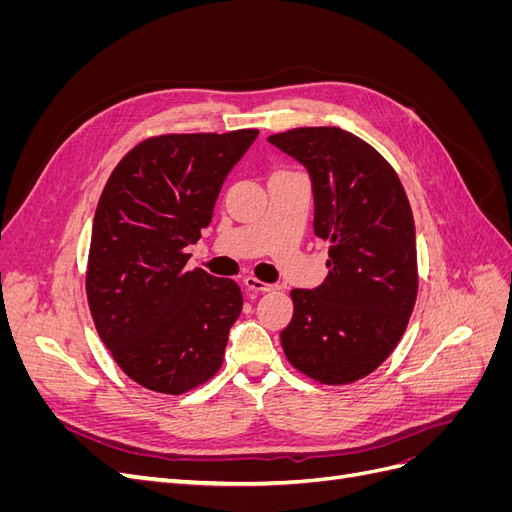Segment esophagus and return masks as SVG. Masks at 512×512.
<instances>
[{"label": "esophagus", "instance_id": "34e87169", "mask_svg": "<svg viewBox=\"0 0 512 512\" xmlns=\"http://www.w3.org/2000/svg\"><path fill=\"white\" fill-rule=\"evenodd\" d=\"M243 284H245V288L256 290V292H271V290H275L273 284L262 282V280H258V277H254V275H247L245 280H243Z\"/></svg>", "mask_w": 512, "mask_h": 512}]
</instances>
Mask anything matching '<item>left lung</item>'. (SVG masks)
I'll return each instance as SVG.
<instances>
[{
  "instance_id": "8db88e82",
  "label": "left lung",
  "mask_w": 512,
  "mask_h": 512,
  "mask_svg": "<svg viewBox=\"0 0 512 512\" xmlns=\"http://www.w3.org/2000/svg\"><path fill=\"white\" fill-rule=\"evenodd\" d=\"M269 143L312 177L314 235L329 241V275L290 292L282 348L320 384H352L376 371L404 335L418 292L416 232L395 168L342 128H294Z\"/></svg>"
}]
</instances>
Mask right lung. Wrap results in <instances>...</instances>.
<instances>
[{"mask_svg": "<svg viewBox=\"0 0 512 512\" xmlns=\"http://www.w3.org/2000/svg\"><path fill=\"white\" fill-rule=\"evenodd\" d=\"M258 130L160 134L119 160L98 200L85 290L123 374L183 395L218 374L241 314L237 282L185 269L230 168Z\"/></svg>", "mask_w": 512, "mask_h": 512, "instance_id": "obj_1", "label": "right lung"}]
</instances>
